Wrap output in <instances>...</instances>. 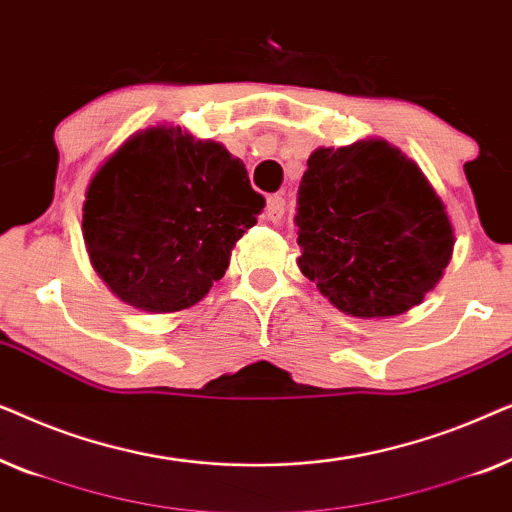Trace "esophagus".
<instances>
[{
    "label": "esophagus",
    "mask_w": 512,
    "mask_h": 512,
    "mask_svg": "<svg viewBox=\"0 0 512 512\" xmlns=\"http://www.w3.org/2000/svg\"><path fill=\"white\" fill-rule=\"evenodd\" d=\"M265 209H268V219H270L272 223L282 221L284 209H286L282 195H270V198H268V207H265Z\"/></svg>",
    "instance_id": "esophagus-1"
}]
</instances>
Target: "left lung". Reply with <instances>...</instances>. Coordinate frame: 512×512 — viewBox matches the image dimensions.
Masks as SVG:
<instances>
[{
    "instance_id": "8db88e82",
    "label": "left lung",
    "mask_w": 512,
    "mask_h": 512,
    "mask_svg": "<svg viewBox=\"0 0 512 512\" xmlns=\"http://www.w3.org/2000/svg\"><path fill=\"white\" fill-rule=\"evenodd\" d=\"M296 226L300 272L359 319L396 317L422 303L454 249L443 200L384 139L314 151Z\"/></svg>"
}]
</instances>
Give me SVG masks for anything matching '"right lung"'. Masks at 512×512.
<instances>
[{
    "instance_id": "add662e5",
    "label": "right lung",
    "mask_w": 512,
    "mask_h": 512,
    "mask_svg": "<svg viewBox=\"0 0 512 512\" xmlns=\"http://www.w3.org/2000/svg\"><path fill=\"white\" fill-rule=\"evenodd\" d=\"M263 207L240 158L179 125H156L135 132L90 179L83 240L123 303L179 312L226 275L230 251Z\"/></svg>"
}]
</instances>
